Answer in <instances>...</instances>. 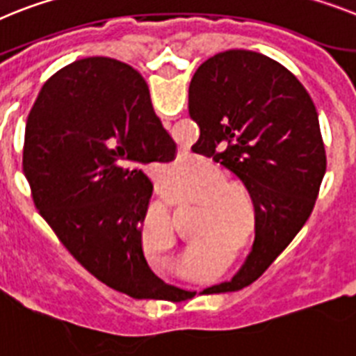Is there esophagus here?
<instances>
[{
  "instance_id": "1",
  "label": "esophagus",
  "mask_w": 356,
  "mask_h": 356,
  "mask_svg": "<svg viewBox=\"0 0 356 356\" xmlns=\"http://www.w3.org/2000/svg\"><path fill=\"white\" fill-rule=\"evenodd\" d=\"M216 297V296H214ZM218 299H223V297H218ZM225 308H229V305H227V306H225Z\"/></svg>"
}]
</instances>
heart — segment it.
I'll return each instance as SVG.
<instances>
[{"instance_id": "obj_1", "label": "heart", "mask_w": 356, "mask_h": 356, "mask_svg": "<svg viewBox=\"0 0 356 356\" xmlns=\"http://www.w3.org/2000/svg\"><path fill=\"white\" fill-rule=\"evenodd\" d=\"M232 187L229 176L214 169L209 180L194 189V200L207 205L200 234V239L205 243L185 254V270L194 277L218 273L234 256L236 245L247 247L256 238V203L247 191ZM165 238L171 241V230H165Z\"/></svg>"}]
</instances>
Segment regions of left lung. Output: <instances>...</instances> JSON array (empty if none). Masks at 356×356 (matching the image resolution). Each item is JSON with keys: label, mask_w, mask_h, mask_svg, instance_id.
Returning <instances> with one entry per match:
<instances>
[{"label": "left lung", "mask_w": 356, "mask_h": 356, "mask_svg": "<svg viewBox=\"0 0 356 356\" xmlns=\"http://www.w3.org/2000/svg\"><path fill=\"white\" fill-rule=\"evenodd\" d=\"M189 115L200 126L194 153L238 176L257 207L256 239L243 268L203 293L241 290L272 265L314 211L326 172L317 109L277 60L227 50L196 70Z\"/></svg>", "instance_id": "1"}]
</instances>
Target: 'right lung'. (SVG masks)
<instances>
[{"instance_id":"right-lung-1","label":"right lung","mask_w":356,"mask_h":356,"mask_svg":"<svg viewBox=\"0 0 356 356\" xmlns=\"http://www.w3.org/2000/svg\"><path fill=\"white\" fill-rule=\"evenodd\" d=\"M175 153L144 77L117 59L86 57L42 84L26 118L23 172L44 221L91 275L135 299L184 297L142 250L153 193L144 167Z\"/></svg>"}]
</instances>
